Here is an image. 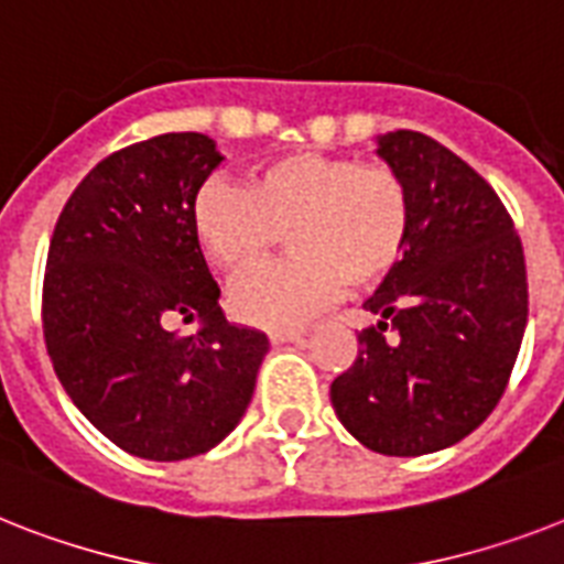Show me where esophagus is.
Wrapping results in <instances>:
<instances>
[{
    "mask_svg": "<svg viewBox=\"0 0 564 564\" xmlns=\"http://www.w3.org/2000/svg\"><path fill=\"white\" fill-rule=\"evenodd\" d=\"M304 336V327H281V329H269V341L272 345H283V341H295V338Z\"/></svg>",
    "mask_w": 564,
    "mask_h": 564,
    "instance_id": "1",
    "label": "esophagus"
}]
</instances>
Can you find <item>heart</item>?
<instances>
[{
  "label": "heart",
  "mask_w": 564,
  "mask_h": 564,
  "mask_svg": "<svg viewBox=\"0 0 564 564\" xmlns=\"http://www.w3.org/2000/svg\"><path fill=\"white\" fill-rule=\"evenodd\" d=\"M205 258L226 274L251 272L290 240L292 258L231 290V310L254 327H292L345 286L373 290L409 254L414 199L388 164L345 153H286L254 164L242 187L205 182L191 205Z\"/></svg>",
  "instance_id": "obj_1"
}]
</instances>
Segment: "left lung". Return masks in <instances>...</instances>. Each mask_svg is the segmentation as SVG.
<instances>
[{"instance_id": "obj_1", "label": "left lung", "mask_w": 564, "mask_h": 564, "mask_svg": "<svg viewBox=\"0 0 564 564\" xmlns=\"http://www.w3.org/2000/svg\"><path fill=\"white\" fill-rule=\"evenodd\" d=\"M409 182L414 235L365 301L379 318L329 386L338 420L379 455L416 457L475 432L501 400L528 327L521 237L487 178L432 135L377 150Z\"/></svg>"}]
</instances>
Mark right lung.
Segmentation results:
<instances>
[{
    "label": "right lung",
    "mask_w": 564,
    "mask_h": 564,
    "mask_svg": "<svg viewBox=\"0 0 564 564\" xmlns=\"http://www.w3.org/2000/svg\"><path fill=\"white\" fill-rule=\"evenodd\" d=\"M223 162L203 132L116 150L84 176L54 226L43 336L59 386L118 448L185 460L246 414L269 338L219 310L191 205ZM204 318L196 337L173 321Z\"/></svg>",
    "instance_id": "1"
}]
</instances>
